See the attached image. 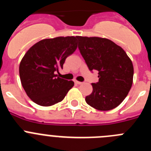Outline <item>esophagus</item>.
Returning a JSON list of instances; mask_svg holds the SVG:
<instances>
[{"mask_svg": "<svg viewBox=\"0 0 151 151\" xmlns=\"http://www.w3.org/2000/svg\"><path fill=\"white\" fill-rule=\"evenodd\" d=\"M74 82H75V83L77 84V85H82V82H78V81H76V80H75Z\"/></svg>", "mask_w": 151, "mask_h": 151, "instance_id": "34e87169", "label": "esophagus"}]
</instances>
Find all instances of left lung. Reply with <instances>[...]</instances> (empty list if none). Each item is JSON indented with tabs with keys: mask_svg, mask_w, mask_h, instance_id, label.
<instances>
[{
	"mask_svg": "<svg viewBox=\"0 0 151 151\" xmlns=\"http://www.w3.org/2000/svg\"><path fill=\"white\" fill-rule=\"evenodd\" d=\"M78 50L90 71L97 70L99 81L85 97L88 104L101 111L113 110L123 101L132 85V63L113 41L98 37L77 36Z\"/></svg>",
	"mask_w": 151,
	"mask_h": 151,
	"instance_id": "8db88e82",
	"label": "left lung"
}]
</instances>
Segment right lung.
Wrapping results in <instances>:
<instances>
[{"instance_id": "add662e5", "label": "right lung", "mask_w": 151, "mask_h": 151, "mask_svg": "<svg viewBox=\"0 0 151 151\" xmlns=\"http://www.w3.org/2000/svg\"><path fill=\"white\" fill-rule=\"evenodd\" d=\"M76 48L77 37L68 36L41 40L26 52L19 65V76L33 102L48 106L64 99L74 82L59 78L56 73Z\"/></svg>"}]
</instances>
